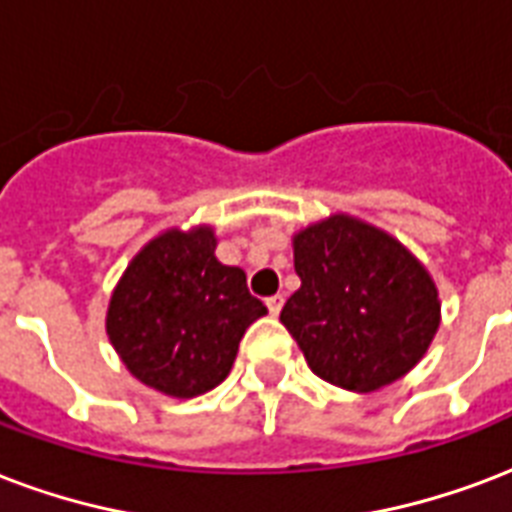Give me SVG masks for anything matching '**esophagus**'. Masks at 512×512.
<instances>
[{
  "label": "esophagus",
  "mask_w": 512,
  "mask_h": 512,
  "mask_svg": "<svg viewBox=\"0 0 512 512\" xmlns=\"http://www.w3.org/2000/svg\"><path fill=\"white\" fill-rule=\"evenodd\" d=\"M265 306H268V311H271L273 317H276V314L282 311L284 298H282V295H271V298H265Z\"/></svg>",
  "instance_id": "esophagus-1"
}]
</instances>
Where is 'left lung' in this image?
Instances as JSON below:
<instances>
[{"label": "left lung", "mask_w": 512, "mask_h": 512, "mask_svg": "<svg viewBox=\"0 0 512 512\" xmlns=\"http://www.w3.org/2000/svg\"><path fill=\"white\" fill-rule=\"evenodd\" d=\"M300 290L282 308L308 368L349 392H376L427 354L440 327L438 287L397 239L333 214L295 233Z\"/></svg>", "instance_id": "8db88e82"}]
</instances>
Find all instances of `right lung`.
I'll return each mask as SVG.
<instances>
[{
  "label": "right lung",
  "mask_w": 512,
  "mask_h": 512,
  "mask_svg": "<svg viewBox=\"0 0 512 512\" xmlns=\"http://www.w3.org/2000/svg\"><path fill=\"white\" fill-rule=\"evenodd\" d=\"M209 225L171 228L128 263L107 308V335L142 384L198 397L225 381L247 327L268 314L247 273L214 257Z\"/></svg>",
  "instance_id": "obj_1"
}]
</instances>
